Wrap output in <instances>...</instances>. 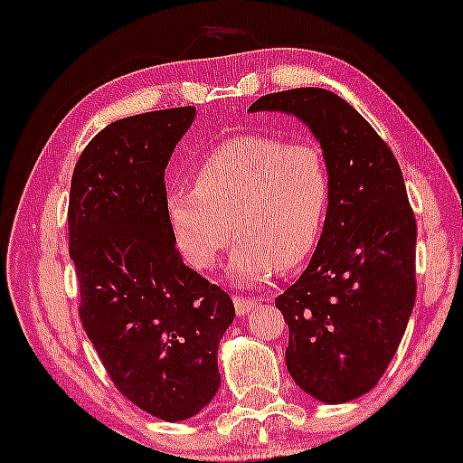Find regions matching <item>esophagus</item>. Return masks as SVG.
<instances>
[{"label":"esophagus","mask_w":463,"mask_h":463,"mask_svg":"<svg viewBox=\"0 0 463 463\" xmlns=\"http://www.w3.org/2000/svg\"><path fill=\"white\" fill-rule=\"evenodd\" d=\"M234 309H237V316H247L251 309L258 306V299L255 298H234Z\"/></svg>","instance_id":"1"}]
</instances>
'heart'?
Instances as JSON below:
<instances>
[{"instance_id": "1", "label": "heart", "mask_w": 463, "mask_h": 463, "mask_svg": "<svg viewBox=\"0 0 463 463\" xmlns=\"http://www.w3.org/2000/svg\"><path fill=\"white\" fill-rule=\"evenodd\" d=\"M333 181L312 141L247 135L212 149L195 170V187H172L168 220L195 268H212L241 234L229 270L241 285L295 270L312 258L326 226Z\"/></svg>"}]
</instances>
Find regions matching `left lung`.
<instances>
[{"instance_id":"1","label":"left lung","mask_w":463,"mask_h":463,"mask_svg":"<svg viewBox=\"0 0 463 463\" xmlns=\"http://www.w3.org/2000/svg\"><path fill=\"white\" fill-rule=\"evenodd\" d=\"M250 112L298 116L326 157L333 197L322 239L274 303L299 389L322 403L351 402L381 381L416 301V218L402 168L368 120L326 89L264 95Z\"/></svg>"}]
</instances>
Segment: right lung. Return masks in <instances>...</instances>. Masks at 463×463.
I'll return each instance as SVG.
<instances>
[{"label":"right lung","instance_id":"right-lung-1","mask_svg":"<svg viewBox=\"0 0 463 463\" xmlns=\"http://www.w3.org/2000/svg\"><path fill=\"white\" fill-rule=\"evenodd\" d=\"M193 120L184 106L109 124L82 149L68 205L82 328L116 389L165 422L216 395L234 320L229 293L184 266L165 210V165Z\"/></svg>","mask_w":463,"mask_h":463}]
</instances>
